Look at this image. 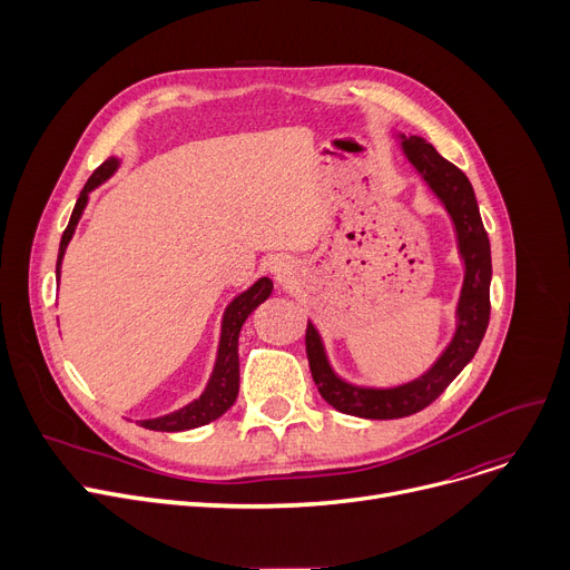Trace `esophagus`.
Wrapping results in <instances>:
<instances>
[{
    "label": "esophagus",
    "instance_id": "obj_1",
    "mask_svg": "<svg viewBox=\"0 0 570 570\" xmlns=\"http://www.w3.org/2000/svg\"><path fill=\"white\" fill-rule=\"evenodd\" d=\"M269 269H273V273H275L279 279H284V277L291 275V263H288L286 258H275L273 265H269Z\"/></svg>",
    "mask_w": 570,
    "mask_h": 570
}]
</instances>
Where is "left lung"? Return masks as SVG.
<instances>
[{"mask_svg":"<svg viewBox=\"0 0 570 570\" xmlns=\"http://www.w3.org/2000/svg\"><path fill=\"white\" fill-rule=\"evenodd\" d=\"M402 149L415 170L423 175L430 189L441 198L448 215H451L466 273L458 305V331L453 342L448 344L430 372L397 387L379 391V387H357L342 381L325 361V351L316 327L307 323V357L321 397L342 413L370 417V421H393V417H404L430 406L475 355L490 323V239L481 213H478L469 177L455 164L445 161L423 138H402Z\"/></svg>","mask_w":570,"mask_h":570,"instance_id":"left-lung-1","label":"left lung"}]
</instances>
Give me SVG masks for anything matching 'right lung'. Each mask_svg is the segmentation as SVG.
<instances>
[{
	"label": "right lung",
	"mask_w": 570,
	"mask_h": 570,
	"mask_svg": "<svg viewBox=\"0 0 570 570\" xmlns=\"http://www.w3.org/2000/svg\"><path fill=\"white\" fill-rule=\"evenodd\" d=\"M117 168V159H108L104 161L92 177L87 179V185L82 187L76 207L71 213L69 226L65 228L62 243H59V254H57V277H59V265H62L65 252L69 239L76 230V224L82 215V209L87 205V194L92 191L95 187H99L104 179H108ZM273 293V282L267 277L258 279L252 288H247L245 293H239L235 301L226 307L224 314V323H222V342H219V353H217V363H215V372L209 376V383L205 387V393L187 404L185 409H179L175 413H168L164 417H155V421H140V428L155 430V432H185V430H194V428H203L207 423L217 421L219 415H224L235 397H237V387H239V361H237V337L239 331H243V323L247 321V316L263 303L267 301V295Z\"/></svg>",
	"instance_id": "add662e5"
}]
</instances>
